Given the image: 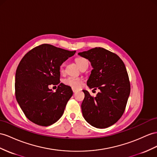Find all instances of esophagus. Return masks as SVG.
<instances>
[{"label":"esophagus","mask_w":157,"mask_h":157,"mask_svg":"<svg viewBox=\"0 0 157 157\" xmlns=\"http://www.w3.org/2000/svg\"><path fill=\"white\" fill-rule=\"evenodd\" d=\"M72 91H73V92L74 93H75L76 91H78V90H76V89H74V88H72Z\"/></svg>","instance_id":"esophagus-1"}]
</instances>
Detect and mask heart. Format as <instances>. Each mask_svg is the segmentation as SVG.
I'll use <instances>...</instances> for the list:
<instances>
[{
	"instance_id": "obj_1",
	"label": "heart",
	"mask_w": 157,
	"mask_h": 157,
	"mask_svg": "<svg viewBox=\"0 0 157 157\" xmlns=\"http://www.w3.org/2000/svg\"><path fill=\"white\" fill-rule=\"evenodd\" d=\"M75 62L77 63L78 66L81 69L82 67L86 65H88L87 60L83 58H76ZM59 70L61 72H63L64 70V63H63L59 67ZM63 83L66 86H70L74 89H78L82 85V80L79 78H75V77H68L63 79Z\"/></svg>"
}]
</instances>
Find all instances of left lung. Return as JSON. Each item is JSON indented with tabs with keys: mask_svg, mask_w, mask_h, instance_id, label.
<instances>
[{
	"mask_svg": "<svg viewBox=\"0 0 157 157\" xmlns=\"http://www.w3.org/2000/svg\"><path fill=\"white\" fill-rule=\"evenodd\" d=\"M78 55L89 60L93 67L87 86L100 90L95 98L83 90L85 98L81 107L83 117L96 128L113 125L123 115L130 94L125 66L117 54L103 48H92L79 52Z\"/></svg>",
	"mask_w": 157,
	"mask_h": 157,
	"instance_id": "1",
	"label": "left lung"
}]
</instances>
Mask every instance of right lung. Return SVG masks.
Returning a JSON list of instances; mask_svg holds the SVG:
<instances>
[{
  "instance_id": "right-lung-1",
  "label": "right lung",
  "mask_w": 157,
  "mask_h": 157,
  "mask_svg": "<svg viewBox=\"0 0 157 157\" xmlns=\"http://www.w3.org/2000/svg\"><path fill=\"white\" fill-rule=\"evenodd\" d=\"M75 53L44 44L29 51L20 62L15 76L16 98L32 122L46 127L62 116L73 91L59 83V67ZM51 84H59L56 92L48 87Z\"/></svg>"
}]
</instances>
